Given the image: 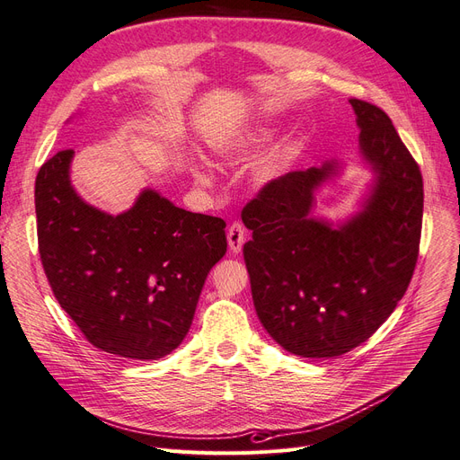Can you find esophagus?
Listing matches in <instances>:
<instances>
[{
  "label": "esophagus",
  "mask_w": 460,
  "mask_h": 460,
  "mask_svg": "<svg viewBox=\"0 0 460 460\" xmlns=\"http://www.w3.org/2000/svg\"><path fill=\"white\" fill-rule=\"evenodd\" d=\"M226 238H228L230 252L232 253H240L243 243H245V228H243V225H240V222H234V225H230Z\"/></svg>",
  "instance_id": "esophagus-1"
}]
</instances>
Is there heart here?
Listing matches in <instances>:
<instances>
[{
  "label": "heart",
  "instance_id": "heart-1",
  "mask_svg": "<svg viewBox=\"0 0 460 460\" xmlns=\"http://www.w3.org/2000/svg\"><path fill=\"white\" fill-rule=\"evenodd\" d=\"M270 136H272L270 124H245V127H230V128L217 130L208 136L207 142L217 157L235 159L259 147L261 144L267 142ZM288 161H289V151H284L280 155L267 161L261 169V178L264 180L276 178L286 169ZM193 176H196L199 184L211 182V176H208V172L199 164L193 166Z\"/></svg>",
  "mask_w": 460,
  "mask_h": 460
}]
</instances>
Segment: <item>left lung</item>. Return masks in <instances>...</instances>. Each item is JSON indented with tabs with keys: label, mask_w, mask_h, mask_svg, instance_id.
I'll use <instances>...</instances> for the list:
<instances>
[{
	"label": "left lung",
	"mask_w": 460,
	"mask_h": 460,
	"mask_svg": "<svg viewBox=\"0 0 460 460\" xmlns=\"http://www.w3.org/2000/svg\"><path fill=\"white\" fill-rule=\"evenodd\" d=\"M358 155L372 172L345 218L314 215L316 193L341 161L272 180L242 211L243 245L261 324L286 351L338 357L367 341L405 296L419 257L424 190L419 164L380 107L349 100Z\"/></svg>",
	"instance_id": "8db88e82"
}]
</instances>
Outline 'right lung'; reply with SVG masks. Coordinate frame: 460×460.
<instances>
[{"label":"right lung","mask_w":460,"mask_h":460,"mask_svg":"<svg viewBox=\"0 0 460 460\" xmlns=\"http://www.w3.org/2000/svg\"><path fill=\"white\" fill-rule=\"evenodd\" d=\"M73 149L36 176L40 257L61 307L97 349L155 360L182 343L207 274L226 253L225 220L144 188L119 215L71 182Z\"/></svg>","instance_id":"add662e5"}]
</instances>
